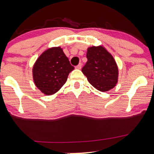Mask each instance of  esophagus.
<instances>
[{
    "instance_id": "34e87169",
    "label": "esophagus",
    "mask_w": 154,
    "mask_h": 154,
    "mask_svg": "<svg viewBox=\"0 0 154 154\" xmlns=\"http://www.w3.org/2000/svg\"><path fill=\"white\" fill-rule=\"evenodd\" d=\"M82 68V64H81V63H79L77 66H76V69H80Z\"/></svg>"
}]
</instances>
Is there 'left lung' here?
Returning a JSON list of instances; mask_svg holds the SVG:
<instances>
[{
	"mask_svg": "<svg viewBox=\"0 0 154 154\" xmlns=\"http://www.w3.org/2000/svg\"><path fill=\"white\" fill-rule=\"evenodd\" d=\"M88 61L82 72L92 85L98 91L112 89L118 80V67L113 56L102 46L88 49Z\"/></svg>",
	"mask_w": 154,
	"mask_h": 154,
	"instance_id": "1",
	"label": "left lung"
}]
</instances>
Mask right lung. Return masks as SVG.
<instances>
[{
    "label": "right lung",
    "mask_w": 154,
    "mask_h": 154,
    "mask_svg": "<svg viewBox=\"0 0 154 154\" xmlns=\"http://www.w3.org/2000/svg\"><path fill=\"white\" fill-rule=\"evenodd\" d=\"M74 69L61 48H52L37 59L33 66V79L42 93L53 95L65 84Z\"/></svg>",
    "instance_id": "1"
}]
</instances>
